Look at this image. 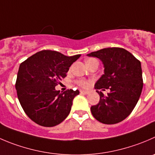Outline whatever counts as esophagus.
Wrapping results in <instances>:
<instances>
[{
  "instance_id": "1",
  "label": "esophagus",
  "mask_w": 155,
  "mask_h": 155,
  "mask_svg": "<svg viewBox=\"0 0 155 155\" xmlns=\"http://www.w3.org/2000/svg\"><path fill=\"white\" fill-rule=\"evenodd\" d=\"M80 92L83 93V94H88V93H89V91H86V90H80Z\"/></svg>"
}]
</instances>
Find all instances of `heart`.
Instances as JSON below:
<instances>
[{"instance_id":"b5f03b06","label":"heart","mask_w":155,"mask_h":155,"mask_svg":"<svg viewBox=\"0 0 155 155\" xmlns=\"http://www.w3.org/2000/svg\"><path fill=\"white\" fill-rule=\"evenodd\" d=\"M91 60H94V58H90V59H88L87 61H91ZM86 61V62H87ZM79 84L80 85H82V87H88V85H89V83H88V82H86V81H79Z\"/></svg>"}]
</instances>
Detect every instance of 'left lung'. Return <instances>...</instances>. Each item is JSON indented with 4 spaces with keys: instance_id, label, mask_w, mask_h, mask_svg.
Wrapping results in <instances>:
<instances>
[{
    "instance_id": "obj_1",
    "label": "left lung",
    "mask_w": 155,
    "mask_h": 155,
    "mask_svg": "<svg viewBox=\"0 0 155 155\" xmlns=\"http://www.w3.org/2000/svg\"><path fill=\"white\" fill-rule=\"evenodd\" d=\"M101 61L104 73L94 88L100 95L98 104L91 107L93 117L104 124H115L128 117L136 107L143 87L141 63L120 48H107L88 54ZM99 89L111 91L104 96Z\"/></svg>"
}]
</instances>
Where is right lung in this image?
I'll return each mask as SVG.
<instances>
[{"instance_id":"add662e5","label":"right lung","mask_w":155,"mask_h":155,"mask_svg":"<svg viewBox=\"0 0 155 155\" xmlns=\"http://www.w3.org/2000/svg\"><path fill=\"white\" fill-rule=\"evenodd\" d=\"M80 56L68 57L44 50L20 64L15 85L18 99L26 115L35 124L51 127L67 117L73 98L79 91L68 89L60 92L55 86L61 83L70 66Z\"/></svg>"}]
</instances>
